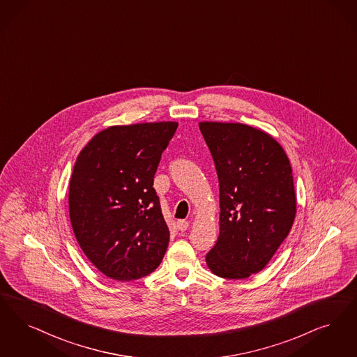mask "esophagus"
Instances as JSON below:
<instances>
[{
    "label": "esophagus",
    "mask_w": 357,
    "mask_h": 357,
    "mask_svg": "<svg viewBox=\"0 0 357 357\" xmlns=\"http://www.w3.org/2000/svg\"><path fill=\"white\" fill-rule=\"evenodd\" d=\"M188 222H185V220H178V223H176V227H178V229L179 231H185V229H188Z\"/></svg>",
    "instance_id": "esophagus-1"
}]
</instances>
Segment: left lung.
I'll return each mask as SVG.
<instances>
[{
	"instance_id": "1",
	"label": "left lung",
	"mask_w": 357,
	"mask_h": 357,
	"mask_svg": "<svg viewBox=\"0 0 357 357\" xmlns=\"http://www.w3.org/2000/svg\"><path fill=\"white\" fill-rule=\"evenodd\" d=\"M219 179V238L206 255L215 275L245 279L284 242L296 214L292 169L270 134L243 123L200 122Z\"/></svg>"
}]
</instances>
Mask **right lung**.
<instances>
[{"mask_svg":"<svg viewBox=\"0 0 357 357\" xmlns=\"http://www.w3.org/2000/svg\"><path fill=\"white\" fill-rule=\"evenodd\" d=\"M176 122L112 126L75 160L69 213L75 239L103 275L130 282L160 264L170 231L154 190L162 153Z\"/></svg>","mask_w":357,"mask_h":357,"instance_id":"obj_1","label":"right lung"}]
</instances>
